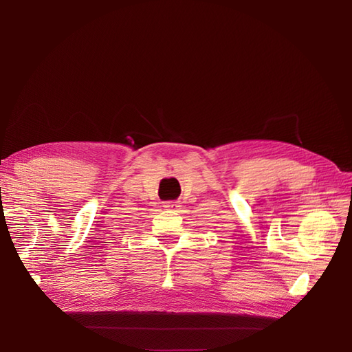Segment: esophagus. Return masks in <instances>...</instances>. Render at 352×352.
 Wrapping results in <instances>:
<instances>
[{"label": "esophagus", "mask_w": 352, "mask_h": 352, "mask_svg": "<svg viewBox=\"0 0 352 352\" xmlns=\"http://www.w3.org/2000/svg\"><path fill=\"white\" fill-rule=\"evenodd\" d=\"M163 207L167 208V210H177L180 207V202H177V201H167V202H164Z\"/></svg>", "instance_id": "obj_1"}]
</instances>
